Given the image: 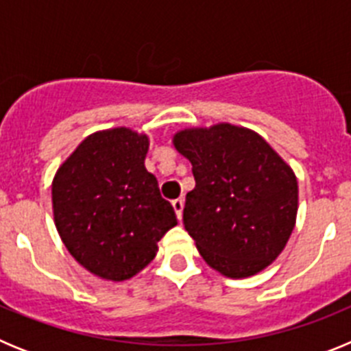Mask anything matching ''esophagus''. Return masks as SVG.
<instances>
[{
    "label": "esophagus",
    "mask_w": 351,
    "mask_h": 351,
    "mask_svg": "<svg viewBox=\"0 0 351 351\" xmlns=\"http://www.w3.org/2000/svg\"><path fill=\"white\" fill-rule=\"evenodd\" d=\"M172 207L173 210H176V216H178V219L182 218V207H184V202H182L181 198H176V200H172Z\"/></svg>",
    "instance_id": "esophagus-1"
}]
</instances>
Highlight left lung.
<instances>
[{
    "label": "left lung",
    "instance_id": "8db88e82",
    "mask_svg": "<svg viewBox=\"0 0 351 351\" xmlns=\"http://www.w3.org/2000/svg\"><path fill=\"white\" fill-rule=\"evenodd\" d=\"M172 142L193 167L182 221L207 265L234 280L269 267L295 226L290 165L258 133L230 123L181 130Z\"/></svg>",
    "mask_w": 351,
    "mask_h": 351
}]
</instances>
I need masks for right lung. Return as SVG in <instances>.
Instances as JSON below:
<instances>
[{
    "label": "right lung",
    "mask_w": 351,
    "mask_h": 351,
    "mask_svg": "<svg viewBox=\"0 0 351 351\" xmlns=\"http://www.w3.org/2000/svg\"><path fill=\"white\" fill-rule=\"evenodd\" d=\"M149 137L119 126L84 138L52 181V210L70 255L101 280L133 278L178 218L144 165Z\"/></svg>",
    "instance_id": "1"
}]
</instances>
